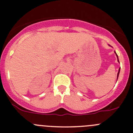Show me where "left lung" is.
I'll return each mask as SVG.
<instances>
[{"mask_svg":"<svg viewBox=\"0 0 133 133\" xmlns=\"http://www.w3.org/2000/svg\"><path fill=\"white\" fill-rule=\"evenodd\" d=\"M115 54H116V52H115ZM116 56H117V57H118V56H117V54H116ZM118 62H119V60H118ZM119 70H118V75H117V79H118V76H119Z\"/></svg>","mask_w":133,"mask_h":133,"instance_id":"8db88e82","label":"left lung"}]
</instances>
